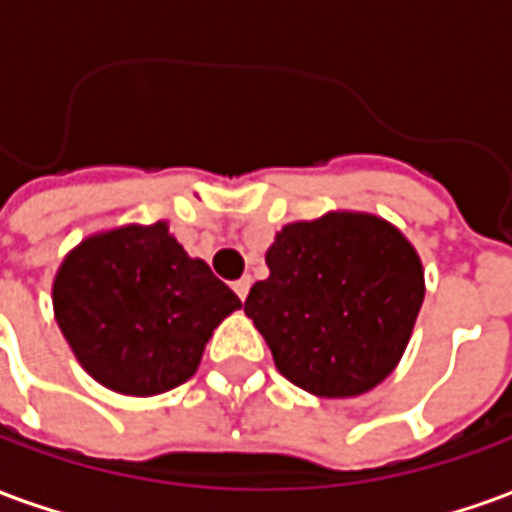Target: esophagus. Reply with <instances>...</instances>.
<instances>
[{
  "mask_svg": "<svg viewBox=\"0 0 512 512\" xmlns=\"http://www.w3.org/2000/svg\"><path fill=\"white\" fill-rule=\"evenodd\" d=\"M249 288H252V279L249 277H241L233 282V290L238 293V299L241 301H246V296H249Z\"/></svg>",
  "mask_w": 512,
  "mask_h": 512,
  "instance_id": "esophagus-1",
  "label": "esophagus"
}]
</instances>
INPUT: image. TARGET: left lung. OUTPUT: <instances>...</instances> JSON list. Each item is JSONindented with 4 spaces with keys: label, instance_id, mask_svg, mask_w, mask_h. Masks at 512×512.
Returning <instances> with one entry per match:
<instances>
[{
    "label": "left lung",
    "instance_id": "left-lung-1",
    "mask_svg": "<svg viewBox=\"0 0 512 512\" xmlns=\"http://www.w3.org/2000/svg\"><path fill=\"white\" fill-rule=\"evenodd\" d=\"M266 263L244 312L290 384L356 397L395 370L425 299L422 260L395 224L362 211L290 222Z\"/></svg>",
    "mask_w": 512,
    "mask_h": 512
}]
</instances>
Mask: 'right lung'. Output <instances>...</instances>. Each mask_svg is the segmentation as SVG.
Wrapping results in <instances>:
<instances>
[{
	"instance_id": "add662e5",
	"label": "right lung",
	"mask_w": 512,
	"mask_h": 512,
	"mask_svg": "<svg viewBox=\"0 0 512 512\" xmlns=\"http://www.w3.org/2000/svg\"><path fill=\"white\" fill-rule=\"evenodd\" d=\"M54 318L79 365L117 395L189 381L213 329L241 299L189 257L167 222L123 224L73 246L51 285Z\"/></svg>"
}]
</instances>
